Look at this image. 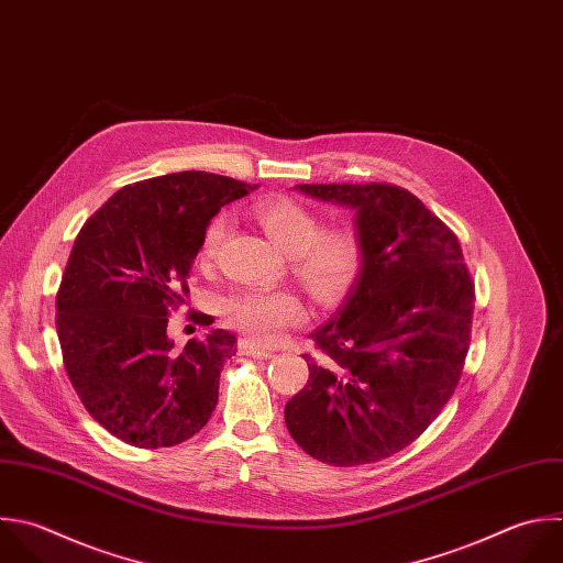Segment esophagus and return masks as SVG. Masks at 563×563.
I'll list each match as a JSON object with an SVG mask.
<instances>
[{"mask_svg": "<svg viewBox=\"0 0 563 563\" xmlns=\"http://www.w3.org/2000/svg\"><path fill=\"white\" fill-rule=\"evenodd\" d=\"M238 347H240L242 354L255 356V358H271V356H275V350L262 347V345H257V343H253V341H249V339H242V341L238 343Z\"/></svg>", "mask_w": 563, "mask_h": 563, "instance_id": "esophagus-1", "label": "esophagus"}]
</instances>
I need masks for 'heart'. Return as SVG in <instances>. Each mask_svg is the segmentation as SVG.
Listing matches in <instances>:
<instances>
[{
	"mask_svg": "<svg viewBox=\"0 0 563 563\" xmlns=\"http://www.w3.org/2000/svg\"><path fill=\"white\" fill-rule=\"evenodd\" d=\"M264 233L290 255V273L319 303L339 301L358 279L365 264V244L350 224H323L317 211L292 198H268L253 207ZM229 220L216 216L202 231L198 262L209 264L224 238ZM229 328L257 343H275L306 317L301 299L286 288H238L222 301Z\"/></svg>",
	"mask_w": 563,
	"mask_h": 563,
	"instance_id": "obj_1",
	"label": "heart"
}]
</instances>
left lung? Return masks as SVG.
Returning a JSON list of instances; mask_svg holds the SVG:
<instances>
[{
	"mask_svg": "<svg viewBox=\"0 0 563 563\" xmlns=\"http://www.w3.org/2000/svg\"><path fill=\"white\" fill-rule=\"evenodd\" d=\"M350 205L365 264L341 314L319 328L308 383L284 409L314 460L358 466L409 446L453 396L471 343L475 286L455 233L389 183L297 185Z\"/></svg>",
	"mask_w": 563,
	"mask_h": 563,
	"instance_id": "8db88e82",
	"label": "left lung"
}]
</instances>
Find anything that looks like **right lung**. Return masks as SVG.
I'll return each mask as SVG.
<instances>
[{"label":"right lung","mask_w":563,"mask_h":563,"mask_svg":"<svg viewBox=\"0 0 563 563\" xmlns=\"http://www.w3.org/2000/svg\"><path fill=\"white\" fill-rule=\"evenodd\" d=\"M249 189L209 172L141 180L117 191L75 240L55 301L64 365L90 416L128 444H180L218 405L235 334L213 330L176 352L167 323L189 292L205 227Z\"/></svg>","instance_id":"1"}]
</instances>
